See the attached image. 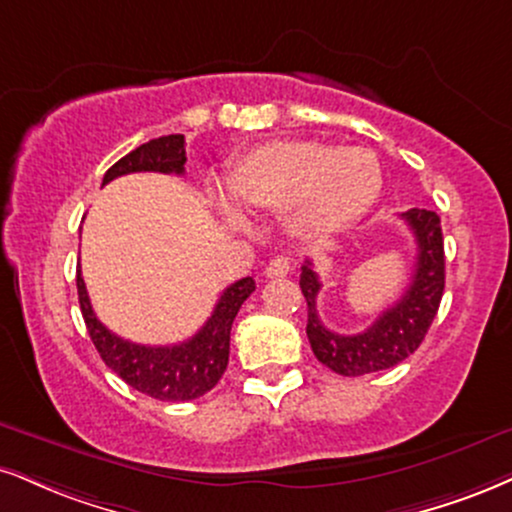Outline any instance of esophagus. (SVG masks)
Segmentation results:
<instances>
[{"instance_id": "obj_1", "label": "esophagus", "mask_w": 512, "mask_h": 512, "mask_svg": "<svg viewBox=\"0 0 512 512\" xmlns=\"http://www.w3.org/2000/svg\"><path fill=\"white\" fill-rule=\"evenodd\" d=\"M289 268H292V263H289L287 256H275L266 266V277H285Z\"/></svg>"}]
</instances>
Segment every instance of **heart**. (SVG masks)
Listing matches in <instances>:
<instances>
[{"label": "heart", "mask_w": 512, "mask_h": 512, "mask_svg": "<svg viewBox=\"0 0 512 512\" xmlns=\"http://www.w3.org/2000/svg\"><path fill=\"white\" fill-rule=\"evenodd\" d=\"M227 189L211 199L230 225L251 211H282L296 237H330L356 223L382 187L377 156L363 147H332L313 140L270 142L246 151L227 168Z\"/></svg>", "instance_id": "obj_1"}]
</instances>
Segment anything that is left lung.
Segmentation results:
<instances>
[{
    "mask_svg": "<svg viewBox=\"0 0 512 512\" xmlns=\"http://www.w3.org/2000/svg\"><path fill=\"white\" fill-rule=\"evenodd\" d=\"M418 244L413 280L406 294L387 308L365 332L337 334L327 330L315 311L320 280L313 273V263L301 266V292L308 304L306 334L320 363L344 377L368 375V372L394 368L406 361L425 339L444 294V237L441 220L434 211L410 208L401 213Z\"/></svg>",
    "mask_w": 512,
    "mask_h": 512,
    "instance_id": "left-lung-1",
    "label": "left lung"
}]
</instances>
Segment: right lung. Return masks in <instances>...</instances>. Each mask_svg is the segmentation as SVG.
Returning a JSON list of instances; mask_svg holds the SVG:
<instances>
[{
    "instance_id": "1",
    "label": "right lung",
    "mask_w": 512,
    "mask_h": 512,
    "mask_svg": "<svg viewBox=\"0 0 512 512\" xmlns=\"http://www.w3.org/2000/svg\"><path fill=\"white\" fill-rule=\"evenodd\" d=\"M185 161V135L159 137V140H149L142 147L132 149L121 161L113 163L106 170L102 185L121 178V175L144 173V170L182 175ZM75 282H78L82 318H85L87 332H90L102 361L132 389L159 401H192L216 387L227 368V358H230V330L235 315L256 289V282L251 277L237 280L220 294L211 318L192 339L173 346H144L118 337L109 327L99 323L80 270Z\"/></svg>"
}]
</instances>
